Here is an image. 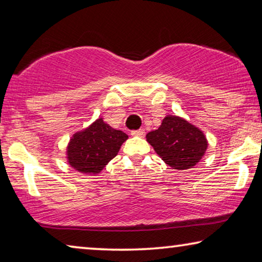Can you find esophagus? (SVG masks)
<instances>
[{
  "mask_svg": "<svg viewBox=\"0 0 262 262\" xmlns=\"http://www.w3.org/2000/svg\"><path fill=\"white\" fill-rule=\"evenodd\" d=\"M145 134L144 129H136V130H132V135L133 136H139V137H143Z\"/></svg>",
  "mask_w": 262,
  "mask_h": 262,
  "instance_id": "esophagus-1",
  "label": "esophagus"
}]
</instances>
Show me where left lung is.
I'll use <instances>...</instances> for the list:
<instances>
[{"mask_svg": "<svg viewBox=\"0 0 262 262\" xmlns=\"http://www.w3.org/2000/svg\"><path fill=\"white\" fill-rule=\"evenodd\" d=\"M145 137L158 156L176 170L196 165L208 147L205 134L177 115H166L158 129L149 132Z\"/></svg>", "mask_w": 262, "mask_h": 262, "instance_id": "obj_1", "label": "left lung"}]
</instances>
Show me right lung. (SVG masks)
I'll return each instance as SVG.
<instances>
[{
    "instance_id": "right-lung-1",
    "label": "right lung",
    "mask_w": 262,
    "mask_h": 262,
    "mask_svg": "<svg viewBox=\"0 0 262 262\" xmlns=\"http://www.w3.org/2000/svg\"><path fill=\"white\" fill-rule=\"evenodd\" d=\"M127 139L126 133L114 129L99 118L86 129L73 135L67 148L69 165L82 173H99Z\"/></svg>"
}]
</instances>
